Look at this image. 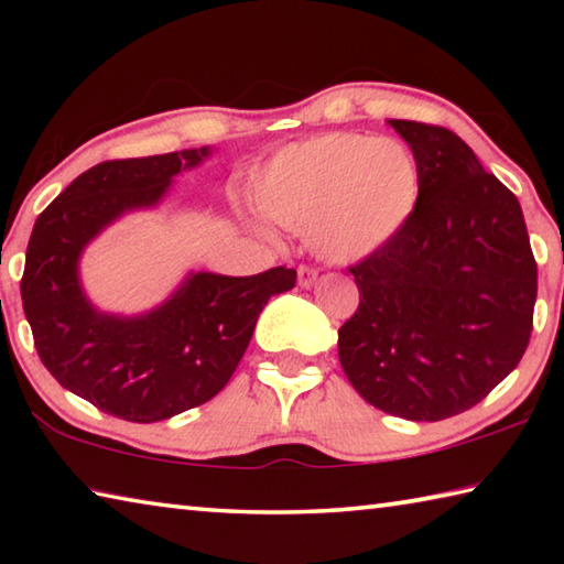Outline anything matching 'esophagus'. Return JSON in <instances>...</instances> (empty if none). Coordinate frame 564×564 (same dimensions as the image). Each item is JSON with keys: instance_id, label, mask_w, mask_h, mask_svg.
<instances>
[{"instance_id": "34e87169", "label": "esophagus", "mask_w": 564, "mask_h": 564, "mask_svg": "<svg viewBox=\"0 0 564 564\" xmlns=\"http://www.w3.org/2000/svg\"><path fill=\"white\" fill-rule=\"evenodd\" d=\"M318 279V271L313 265H299V285L301 289H311Z\"/></svg>"}]
</instances>
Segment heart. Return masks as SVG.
I'll return each mask as SVG.
<instances>
[{
    "label": "heart",
    "mask_w": 564,
    "mask_h": 564,
    "mask_svg": "<svg viewBox=\"0 0 564 564\" xmlns=\"http://www.w3.org/2000/svg\"><path fill=\"white\" fill-rule=\"evenodd\" d=\"M420 166L403 141L333 131L285 147L256 184L261 212L308 234L321 259L350 263L388 243L413 216Z\"/></svg>",
    "instance_id": "heart-1"
}]
</instances>
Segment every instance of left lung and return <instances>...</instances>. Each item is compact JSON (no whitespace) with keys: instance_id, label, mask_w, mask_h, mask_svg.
<instances>
[{"instance_id":"1","label":"left lung","mask_w":564,"mask_h":564,"mask_svg":"<svg viewBox=\"0 0 564 564\" xmlns=\"http://www.w3.org/2000/svg\"><path fill=\"white\" fill-rule=\"evenodd\" d=\"M420 166L405 226L350 265L358 311L338 330L350 386L383 413H465L508 378L538 299L528 226L512 191L445 127L390 119Z\"/></svg>"}]
</instances>
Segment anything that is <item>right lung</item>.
Returning <instances> with one entry per match:
<instances>
[{
    "label": "right lung",
    "instance_id": "1",
    "mask_svg": "<svg viewBox=\"0 0 564 564\" xmlns=\"http://www.w3.org/2000/svg\"><path fill=\"white\" fill-rule=\"evenodd\" d=\"M208 149L117 159L84 171L36 218L26 246L22 305L44 368L74 395L129 423H156L212 400L231 380L271 295L295 271L188 273L144 316L99 313L79 283V256L121 214L161 202L181 169Z\"/></svg>",
    "mask_w": 564,
    "mask_h": 564
}]
</instances>
